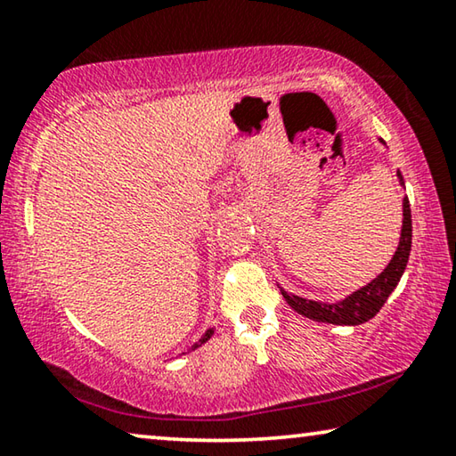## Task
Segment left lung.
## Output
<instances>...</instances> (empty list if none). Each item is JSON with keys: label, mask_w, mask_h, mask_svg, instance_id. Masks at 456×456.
<instances>
[{"label": "left lung", "mask_w": 456, "mask_h": 456, "mask_svg": "<svg viewBox=\"0 0 456 456\" xmlns=\"http://www.w3.org/2000/svg\"><path fill=\"white\" fill-rule=\"evenodd\" d=\"M382 144H386L382 138H378ZM396 179L400 187H404V179L400 171H396ZM412 247V219H411V205L408 199H403V229H400L398 247L392 256L390 264L386 265L380 273H378L372 281L362 285L360 289L348 293V296L338 299V302H318V299H307L296 293L285 291L280 288L281 296L293 312H297L304 318H310L314 322L334 323V326H360L372 320L374 315L382 310L386 299L390 293L396 289V285L403 277L408 256H411ZM280 285V283H277Z\"/></svg>", "instance_id": "obj_1"}]
</instances>
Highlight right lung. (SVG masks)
<instances>
[{
  "label": "right lung",
  "instance_id": "1",
  "mask_svg": "<svg viewBox=\"0 0 456 456\" xmlns=\"http://www.w3.org/2000/svg\"><path fill=\"white\" fill-rule=\"evenodd\" d=\"M211 336H213V331L209 330V331H207V334H205L203 338H200V339H199V342H195V344H192V350H195V348H199V346H203V344L207 342V339H211Z\"/></svg>",
  "mask_w": 456,
  "mask_h": 456
}]
</instances>
